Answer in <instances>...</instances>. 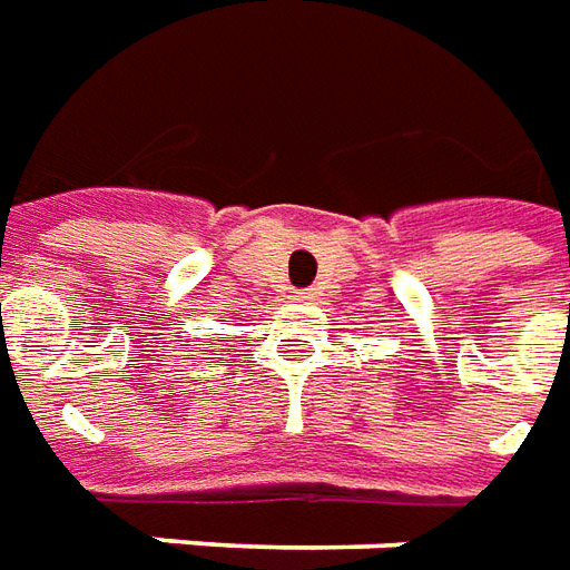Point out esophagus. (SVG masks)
<instances>
[{
	"instance_id": "1",
	"label": "esophagus",
	"mask_w": 570,
	"mask_h": 570,
	"mask_svg": "<svg viewBox=\"0 0 570 570\" xmlns=\"http://www.w3.org/2000/svg\"><path fill=\"white\" fill-rule=\"evenodd\" d=\"M296 302H314V298H317V293H314V289H296Z\"/></svg>"
}]
</instances>
